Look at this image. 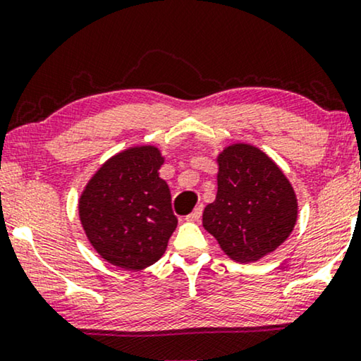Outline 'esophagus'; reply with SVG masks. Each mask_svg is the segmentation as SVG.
Instances as JSON below:
<instances>
[{"mask_svg": "<svg viewBox=\"0 0 361 361\" xmlns=\"http://www.w3.org/2000/svg\"><path fill=\"white\" fill-rule=\"evenodd\" d=\"M202 210H204V207H202V205L195 207L194 212H192V214H189V215L185 216V220L187 221H199L200 216H202Z\"/></svg>", "mask_w": 361, "mask_h": 361, "instance_id": "esophagus-1", "label": "esophagus"}]
</instances>
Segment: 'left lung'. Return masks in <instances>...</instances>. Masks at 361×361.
Here are the masks:
<instances>
[{
  "label": "left lung",
  "instance_id": "1",
  "mask_svg": "<svg viewBox=\"0 0 361 361\" xmlns=\"http://www.w3.org/2000/svg\"><path fill=\"white\" fill-rule=\"evenodd\" d=\"M216 197L202 224L228 258L253 263L289 238L298 220L295 192L258 147L236 142L216 157Z\"/></svg>",
  "mask_w": 361,
  "mask_h": 361
}]
</instances>
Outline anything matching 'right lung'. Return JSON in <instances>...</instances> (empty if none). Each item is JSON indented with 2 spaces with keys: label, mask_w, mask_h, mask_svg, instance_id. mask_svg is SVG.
Returning a JSON list of instances; mask_svg holds the SVG:
<instances>
[{
  "label": "right lung",
  "mask_w": 361,
  "mask_h": 361,
  "mask_svg": "<svg viewBox=\"0 0 361 361\" xmlns=\"http://www.w3.org/2000/svg\"><path fill=\"white\" fill-rule=\"evenodd\" d=\"M164 157L156 146L118 152L98 169L78 200L88 241L103 259L128 271L164 255L177 219L171 190L159 177Z\"/></svg>",
  "instance_id": "obj_1"
}]
</instances>
